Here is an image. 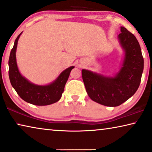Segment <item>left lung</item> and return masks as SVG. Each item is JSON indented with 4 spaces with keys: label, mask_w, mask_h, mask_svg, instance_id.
Returning a JSON list of instances; mask_svg holds the SVG:
<instances>
[{
    "label": "left lung",
    "mask_w": 152,
    "mask_h": 152,
    "mask_svg": "<svg viewBox=\"0 0 152 152\" xmlns=\"http://www.w3.org/2000/svg\"><path fill=\"white\" fill-rule=\"evenodd\" d=\"M121 31L118 38L125 53L119 72L114 77H107L85 69L81 71L89 97L110 107L118 106L135 93L143 71L144 60L137 39L126 28L121 27Z\"/></svg>",
    "instance_id": "obj_1"
}]
</instances>
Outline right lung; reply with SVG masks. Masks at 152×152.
I'll use <instances>...</instances> for the list:
<instances>
[{"label": "right lung", "mask_w": 152, "mask_h": 152, "mask_svg": "<svg viewBox=\"0 0 152 152\" xmlns=\"http://www.w3.org/2000/svg\"><path fill=\"white\" fill-rule=\"evenodd\" d=\"M21 34L22 33L18 35L15 40L14 47L11 50L9 58V77L11 84L20 97L31 104L47 105L58 102L64 92L65 84L69 79L71 70L74 66H71L64 70L58 79L50 84L38 86L29 82L20 73L16 64V51L18 40Z\"/></svg>", "instance_id": "right-lung-1"}]
</instances>
